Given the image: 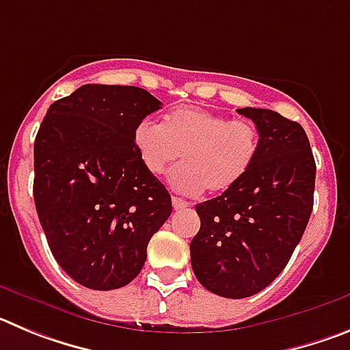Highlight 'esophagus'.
Instances as JSON below:
<instances>
[{
  "label": "esophagus",
  "instance_id": "obj_1",
  "mask_svg": "<svg viewBox=\"0 0 350 350\" xmlns=\"http://www.w3.org/2000/svg\"><path fill=\"white\" fill-rule=\"evenodd\" d=\"M172 205L175 210H180V208H185V206H189V203L185 202V200H182V198H177L173 196L172 198Z\"/></svg>",
  "mask_w": 350,
  "mask_h": 350
}]
</instances>
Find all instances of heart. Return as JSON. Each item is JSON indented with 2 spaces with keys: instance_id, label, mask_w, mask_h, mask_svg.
I'll list each match as a JSON object with an SVG mask.
<instances>
[{
  "instance_id": "heart-1",
  "label": "heart",
  "mask_w": 350,
  "mask_h": 350,
  "mask_svg": "<svg viewBox=\"0 0 350 350\" xmlns=\"http://www.w3.org/2000/svg\"><path fill=\"white\" fill-rule=\"evenodd\" d=\"M133 144L147 172L159 175L180 157L170 173L175 191L196 196L203 191L224 193L250 172L259 154L258 126L249 119H228L202 107H178L163 124L142 119Z\"/></svg>"
}]
</instances>
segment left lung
Instances as JSON below:
<instances>
[{"instance_id": "obj_1", "label": "left lung", "mask_w": 350, "mask_h": 350, "mask_svg": "<svg viewBox=\"0 0 350 350\" xmlns=\"http://www.w3.org/2000/svg\"><path fill=\"white\" fill-rule=\"evenodd\" d=\"M259 129V154L230 191L196 205L191 267L210 293L247 298L270 286L301 240L314 206L315 161L298 122L265 108H238Z\"/></svg>"}]
</instances>
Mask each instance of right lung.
Segmentation results:
<instances>
[{
	"instance_id": "add662e5",
	"label": "right lung",
	"mask_w": 350,
	"mask_h": 350,
	"mask_svg": "<svg viewBox=\"0 0 350 350\" xmlns=\"http://www.w3.org/2000/svg\"><path fill=\"white\" fill-rule=\"evenodd\" d=\"M161 108L145 89L88 83L51 105L35 140L36 212L59 267L110 291L131 282L172 196L147 172L133 129Z\"/></svg>"
}]
</instances>
